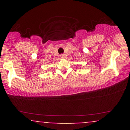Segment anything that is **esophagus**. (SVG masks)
I'll return each mask as SVG.
<instances>
[{"mask_svg":"<svg viewBox=\"0 0 130 130\" xmlns=\"http://www.w3.org/2000/svg\"><path fill=\"white\" fill-rule=\"evenodd\" d=\"M61 57H63V54H62V55H61V56H60Z\"/></svg>","mask_w":130,"mask_h":130,"instance_id":"34e87169","label":"esophagus"}]
</instances>
